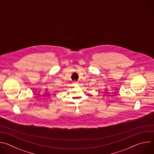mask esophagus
Masks as SVG:
<instances>
[{
    "label": "esophagus",
    "instance_id": "esophagus-1",
    "mask_svg": "<svg viewBox=\"0 0 154 154\" xmlns=\"http://www.w3.org/2000/svg\"><path fill=\"white\" fill-rule=\"evenodd\" d=\"M74 85H75V86H77V85H79V83H78V82H75V81H74Z\"/></svg>",
    "mask_w": 154,
    "mask_h": 154
}]
</instances>
